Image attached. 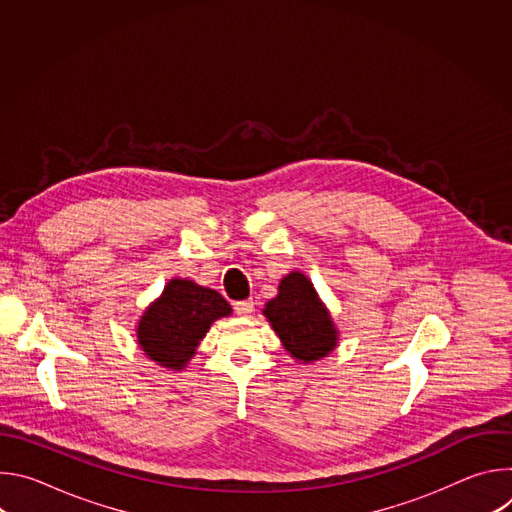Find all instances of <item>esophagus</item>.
Here are the masks:
<instances>
[{
	"label": "esophagus",
	"mask_w": 512,
	"mask_h": 512,
	"mask_svg": "<svg viewBox=\"0 0 512 512\" xmlns=\"http://www.w3.org/2000/svg\"><path fill=\"white\" fill-rule=\"evenodd\" d=\"M253 300H241L235 304V312L241 316V318H249L253 314Z\"/></svg>",
	"instance_id": "obj_1"
}]
</instances>
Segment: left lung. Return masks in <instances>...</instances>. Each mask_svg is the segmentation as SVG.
<instances>
[{"label": "left lung", "instance_id": "1", "mask_svg": "<svg viewBox=\"0 0 512 512\" xmlns=\"http://www.w3.org/2000/svg\"><path fill=\"white\" fill-rule=\"evenodd\" d=\"M263 316L296 362L322 360L338 346L330 310L302 271H289L279 281L277 296L265 304Z\"/></svg>", "mask_w": 512, "mask_h": 512}]
</instances>
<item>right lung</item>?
<instances>
[{"label": "right lung", "instance_id": "add662e5", "mask_svg": "<svg viewBox=\"0 0 512 512\" xmlns=\"http://www.w3.org/2000/svg\"><path fill=\"white\" fill-rule=\"evenodd\" d=\"M233 314L216 289L174 277L162 294L143 310L135 338L143 354L168 371H182L196 354L212 322Z\"/></svg>", "mask_w": 512, "mask_h": 512}]
</instances>
